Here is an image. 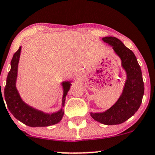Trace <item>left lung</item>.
<instances>
[{
  "instance_id": "left-lung-1",
  "label": "left lung",
  "mask_w": 155,
  "mask_h": 155,
  "mask_svg": "<svg viewBox=\"0 0 155 155\" xmlns=\"http://www.w3.org/2000/svg\"><path fill=\"white\" fill-rule=\"evenodd\" d=\"M103 40L112 46L121 58V65L127 73V80L118 101L106 112H91V116L101 124L115 125L126 121L138 110L144 94V82L141 68L134 53L116 37H106Z\"/></svg>"
}]
</instances>
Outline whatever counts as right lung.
<instances>
[{
	"mask_svg": "<svg viewBox=\"0 0 155 155\" xmlns=\"http://www.w3.org/2000/svg\"><path fill=\"white\" fill-rule=\"evenodd\" d=\"M21 46L13 54L11 61V69L7 78V84L4 87V97L7 106L12 115L23 124L29 127H47L53 125L61 120L64 115L63 109L52 114H46L40 110L34 109L25 104L20 97L15 87V81L18 72V64L19 61ZM64 95L62 106L64 107L65 99L68 91L71 86L70 82H62ZM1 96L2 94L1 92ZM3 98V97H2ZM4 101V100H3Z\"/></svg>",
	"mask_w": 155,
	"mask_h": 155,
	"instance_id": "obj_1",
	"label": "right lung"
}]
</instances>
